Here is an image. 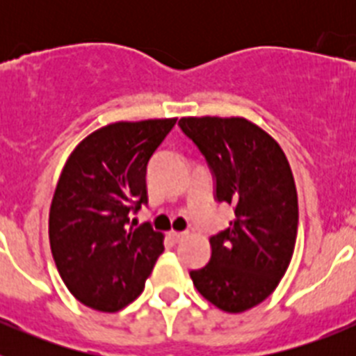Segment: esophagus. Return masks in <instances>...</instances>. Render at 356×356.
Returning a JSON list of instances; mask_svg holds the SVG:
<instances>
[{"label":"esophagus","instance_id":"obj_1","mask_svg":"<svg viewBox=\"0 0 356 356\" xmlns=\"http://www.w3.org/2000/svg\"><path fill=\"white\" fill-rule=\"evenodd\" d=\"M185 235H187L185 232H175V229H172L171 234H169V237H171L175 242H180V241H184Z\"/></svg>","mask_w":356,"mask_h":356}]
</instances>
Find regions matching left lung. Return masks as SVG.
Wrapping results in <instances>:
<instances>
[{"label": "left lung", "instance_id": "8db88e82", "mask_svg": "<svg viewBox=\"0 0 356 356\" xmlns=\"http://www.w3.org/2000/svg\"><path fill=\"white\" fill-rule=\"evenodd\" d=\"M205 156L216 200L235 219L210 237V260L191 271L194 287L225 312L262 303L291 264L298 235V194L287 156L271 135L244 118H181Z\"/></svg>", "mask_w": 356, "mask_h": 356}]
</instances>
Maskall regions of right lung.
<instances>
[{"instance_id": "obj_1", "label": "right lung", "mask_w": 356, "mask_h": 356, "mask_svg": "<svg viewBox=\"0 0 356 356\" xmlns=\"http://www.w3.org/2000/svg\"><path fill=\"white\" fill-rule=\"evenodd\" d=\"M176 119L114 122L85 137L62 169L49 209V244L78 301L118 312L143 292L163 251L149 222L128 228L147 203L151 156Z\"/></svg>"}]
</instances>
